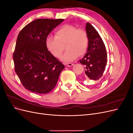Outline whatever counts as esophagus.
<instances>
[{
    "label": "esophagus",
    "instance_id": "obj_1",
    "mask_svg": "<svg viewBox=\"0 0 133 133\" xmlns=\"http://www.w3.org/2000/svg\"><path fill=\"white\" fill-rule=\"evenodd\" d=\"M73 65H74V64H73V63H67V66H71Z\"/></svg>",
    "mask_w": 133,
    "mask_h": 133
}]
</instances>
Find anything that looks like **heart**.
<instances>
[{"label": "heart", "instance_id": "b5f03b06", "mask_svg": "<svg viewBox=\"0 0 133 133\" xmlns=\"http://www.w3.org/2000/svg\"><path fill=\"white\" fill-rule=\"evenodd\" d=\"M89 40L87 31L82 28L66 24L55 32V36H48L45 45L48 50L56 58H60L66 45L68 50L62 59L64 62L73 61L87 51Z\"/></svg>", "mask_w": 133, "mask_h": 133}]
</instances>
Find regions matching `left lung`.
<instances>
[{
  "instance_id": "obj_1",
  "label": "left lung",
  "mask_w": 133,
  "mask_h": 133,
  "mask_svg": "<svg viewBox=\"0 0 133 133\" xmlns=\"http://www.w3.org/2000/svg\"><path fill=\"white\" fill-rule=\"evenodd\" d=\"M86 31L89 40L87 53L79 62L84 65L85 77L98 80L102 77L107 63L106 48L102 38L89 23L86 25Z\"/></svg>"
}]
</instances>
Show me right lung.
<instances>
[{"instance_id": "right-lung-1", "label": "right lung", "mask_w": 133, "mask_h": 133, "mask_svg": "<svg viewBox=\"0 0 133 133\" xmlns=\"http://www.w3.org/2000/svg\"><path fill=\"white\" fill-rule=\"evenodd\" d=\"M64 19H37L18 34L13 53L15 71L23 87L40 94L55 88L65 66L48 50L45 40Z\"/></svg>"}]
</instances>
